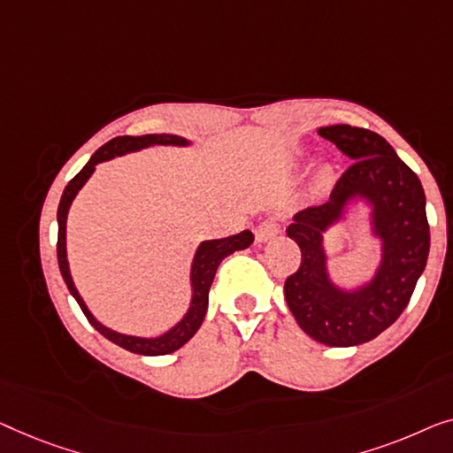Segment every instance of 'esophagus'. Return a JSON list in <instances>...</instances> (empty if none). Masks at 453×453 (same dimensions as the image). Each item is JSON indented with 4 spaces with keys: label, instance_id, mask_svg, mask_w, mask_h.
<instances>
[{
    "label": "esophagus",
    "instance_id": "1",
    "mask_svg": "<svg viewBox=\"0 0 453 453\" xmlns=\"http://www.w3.org/2000/svg\"><path fill=\"white\" fill-rule=\"evenodd\" d=\"M281 219L277 218H269L265 221H260V224L257 226V229H254V234H257V240L258 242H266L271 238H275V235L281 232Z\"/></svg>",
    "mask_w": 453,
    "mask_h": 453
}]
</instances>
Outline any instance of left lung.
Returning <instances> with one entry per match:
<instances>
[{
	"label": "left lung",
	"instance_id": "left-lung-1",
	"mask_svg": "<svg viewBox=\"0 0 453 453\" xmlns=\"http://www.w3.org/2000/svg\"><path fill=\"white\" fill-rule=\"evenodd\" d=\"M318 133L355 162L336 180L326 203L293 215L288 235L302 250V263L285 281V299L311 339L328 347H353L392 326L411 302L429 257L425 190L378 133L351 125L322 127ZM353 198H365L374 207L382 265L367 286L345 292L327 279L321 234Z\"/></svg>",
	"mask_w": 453,
	"mask_h": 453
}]
</instances>
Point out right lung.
Returning <instances> with one entry per match:
<instances>
[{"label": "right lung", "instance_id": "right-lung-1", "mask_svg": "<svg viewBox=\"0 0 453 453\" xmlns=\"http://www.w3.org/2000/svg\"><path fill=\"white\" fill-rule=\"evenodd\" d=\"M187 139L178 135H142V137H114L111 142L102 145V148L90 157L84 168H81L78 174H75L69 184L63 190L59 209H57V221H59V235H57V260H59V271L63 275V281H65L67 289L75 297V302L80 303L81 311H84L88 322L92 324L94 328L98 330L102 336H106L108 341H112L114 345L127 349L131 353L139 355H168L174 353L176 349H180L184 342L193 339L196 330H199L203 318L207 314L209 305V288H211L215 273H218V266L221 260L235 250H244L254 242L252 232H244L229 235V238L221 240H207L199 246V250L195 254L193 269H190V283H193V302H190V308L187 316L182 318L180 322L176 324L174 328L168 330V333L157 336V339H139V336H127L120 333H114V330L102 326V324L90 314V310L86 308L84 299L80 297L78 289L72 281V275H69V265H67V252H65V224H67V211L72 201L78 195V190L84 187L88 178L92 176L96 164L111 160L114 156L129 154V151H137L142 148H150V145H187Z\"/></svg>", "mask_w": 453, "mask_h": 453}]
</instances>
